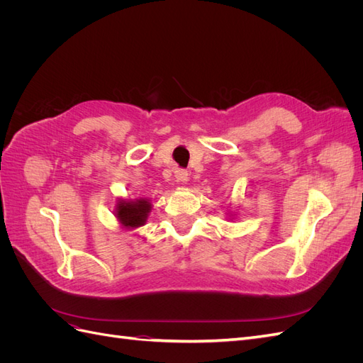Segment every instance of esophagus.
<instances>
[{
	"instance_id": "obj_1",
	"label": "esophagus",
	"mask_w": 363,
	"mask_h": 363,
	"mask_svg": "<svg viewBox=\"0 0 363 363\" xmlns=\"http://www.w3.org/2000/svg\"><path fill=\"white\" fill-rule=\"evenodd\" d=\"M174 177H175V180L177 182H180V183H184V182H188V171H184V169H182V168H177L174 171Z\"/></svg>"
}]
</instances>
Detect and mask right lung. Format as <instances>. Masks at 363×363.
<instances>
[{"label":"right lung","instance_id":"obj_1","mask_svg":"<svg viewBox=\"0 0 363 363\" xmlns=\"http://www.w3.org/2000/svg\"><path fill=\"white\" fill-rule=\"evenodd\" d=\"M150 211H151V203L148 200H136V201L121 200L116 204L115 212L123 227L136 228L145 224Z\"/></svg>","mask_w":363,"mask_h":363}]
</instances>
